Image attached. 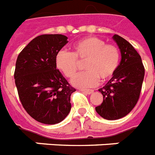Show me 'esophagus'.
Wrapping results in <instances>:
<instances>
[{
    "label": "esophagus",
    "instance_id": "obj_1",
    "mask_svg": "<svg viewBox=\"0 0 155 155\" xmlns=\"http://www.w3.org/2000/svg\"><path fill=\"white\" fill-rule=\"evenodd\" d=\"M81 91L84 92V93L88 94V95H90V94H92V92H94V91L92 90V89H81Z\"/></svg>",
    "mask_w": 155,
    "mask_h": 155
}]
</instances>
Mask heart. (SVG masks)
<instances>
[{"label":"heart","mask_w":155,"mask_h":155,"mask_svg":"<svg viewBox=\"0 0 155 155\" xmlns=\"http://www.w3.org/2000/svg\"><path fill=\"white\" fill-rule=\"evenodd\" d=\"M84 61L86 71L72 79L76 87L95 86L100 79L106 81L114 74L120 61V52L116 46L106 45L104 40L88 37L77 42L74 51H59L55 56V66L67 78L74 76L78 70V61Z\"/></svg>","instance_id":"heart-1"}]
</instances>
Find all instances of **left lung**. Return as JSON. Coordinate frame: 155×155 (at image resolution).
<instances>
[{
	"label": "left lung",
	"mask_w": 155,
	"mask_h": 155,
	"mask_svg": "<svg viewBox=\"0 0 155 155\" xmlns=\"http://www.w3.org/2000/svg\"><path fill=\"white\" fill-rule=\"evenodd\" d=\"M112 38L121 51V62L109 81L99 89L104 101L96 107L98 114L107 120L121 118L134 108L145 73L140 55L133 46L117 34Z\"/></svg>",
	"instance_id": "left-lung-1"
}]
</instances>
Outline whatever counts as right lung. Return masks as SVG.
<instances>
[{"instance_id": "add662e5", "label": "right lung", "mask_w": 155, "mask_h": 155, "mask_svg": "<svg viewBox=\"0 0 155 155\" xmlns=\"http://www.w3.org/2000/svg\"><path fill=\"white\" fill-rule=\"evenodd\" d=\"M67 42L62 34H43L17 58L14 78L19 100L26 111L43 124L61 122L71 111V96L76 89L55 66V56Z\"/></svg>"}]
</instances>
